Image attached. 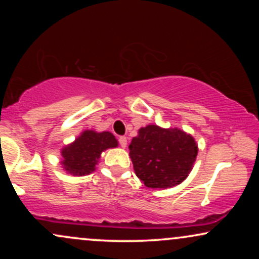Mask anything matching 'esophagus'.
Instances as JSON below:
<instances>
[{
	"label": "esophagus",
	"mask_w": 259,
	"mask_h": 259,
	"mask_svg": "<svg viewBox=\"0 0 259 259\" xmlns=\"http://www.w3.org/2000/svg\"><path fill=\"white\" fill-rule=\"evenodd\" d=\"M118 141H119V145L121 147H126V145H127V140H126V138L125 136H120L119 139H118Z\"/></svg>",
	"instance_id": "34e87169"
}]
</instances>
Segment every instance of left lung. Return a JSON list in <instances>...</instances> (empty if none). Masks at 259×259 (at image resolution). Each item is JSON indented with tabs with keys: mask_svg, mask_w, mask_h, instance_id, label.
<instances>
[{
	"mask_svg": "<svg viewBox=\"0 0 259 259\" xmlns=\"http://www.w3.org/2000/svg\"><path fill=\"white\" fill-rule=\"evenodd\" d=\"M129 150L136 177L152 189H167L185 180L198 151L191 135L157 125L141 127Z\"/></svg>",
	"mask_w": 259,
	"mask_h": 259,
	"instance_id": "1",
	"label": "left lung"
}]
</instances>
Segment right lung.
I'll use <instances>...</instances> for the list:
<instances>
[{
  "mask_svg": "<svg viewBox=\"0 0 259 259\" xmlns=\"http://www.w3.org/2000/svg\"><path fill=\"white\" fill-rule=\"evenodd\" d=\"M117 146L118 141L113 134L86 130L73 144L62 150V164L68 173L73 175L90 174L95 170L101 153L107 148Z\"/></svg>",
  "mask_w": 259,
  "mask_h": 259,
  "instance_id": "add662e5",
  "label": "right lung"
}]
</instances>
